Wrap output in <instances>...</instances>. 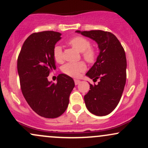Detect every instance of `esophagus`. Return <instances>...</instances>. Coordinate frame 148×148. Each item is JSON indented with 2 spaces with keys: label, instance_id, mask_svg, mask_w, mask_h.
<instances>
[{
  "label": "esophagus",
  "instance_id": "34e87169",
  "mask_svg": "<svg viewBox=\"0 0 148 148\" xmlns=\"http://www.w3.org/2000/svg\"><path fill=\"white\" fill-rule=\"evenodd\" d=\"M80 83H81V81H80L79 80L74 79V84H75V85H79Z\"/></svg>",
  "mask_w": 148,
  "mask_h": 148
}]
</instances>
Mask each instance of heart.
<instances>
[{
  "mask_svg": "<svg viewBox=\"0 0 148 148\" xmlns=\"http://www.w3.org/2000/svg\"><path fill=\"white\" fill-rule=\"evenodd\" d=\"M69 44L81 53L82 57L88 63H92L96 60L97 52L95 49L92 48L91 43L88 39L81 36L73 37L69 41ZM53 56L56 62L60 63L63 61L62 47L59 45L54 47L53 50ZM86 65L84 62H79L76 63H67L62 66V72L73 77H76L80 73L86 70Z\"/></svg>",
  "mask_w": 148,
  "mask_h": 148,
  "instance_id": "obj_1",
  "label": "heart"
}]
</instances>
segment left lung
Wrapping results in <instances>:
<instances>
[{
  "instance_id": "1",
  "label": "left lung",
  "mask_w": 148,
  "mask_h": 148,
  "mask_svg": "<svg viewBox=\"0 0 148 148\" xmlns=\"http://www.w3.org/2000/svg\"><path fill=\"white\" fill-rule=\"evenodd\" d=\"M84 36L95 40L99 54L86 76L97 85L90 84L84 96L88 110L97 116L111 113L118 106L126 84L127 59L123 46L113 33L103 30L80 31Z\"/></svg>"
}]
</instances>
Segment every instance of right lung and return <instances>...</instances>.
<instances>
[{
  "instance_id": "1",
  "label": "right lung",
  "mask_w": 148,
  "mask_h": 148,
  "mask_svg": "<svg viewBox=\"0 0 148 148\" xmlns=\"http://www.w3.org/2000/svg\"><path fill=\"white\" fill-rule=\"evenodd\" d=\"M61 33L43 31L31 34L23 43L17 60V71L23 95L37 114L47 118L60 116L67 109L74 81L60 74L57 83L49 81L56 69L53 50Z\"/></svg>"
}]
</instances>
